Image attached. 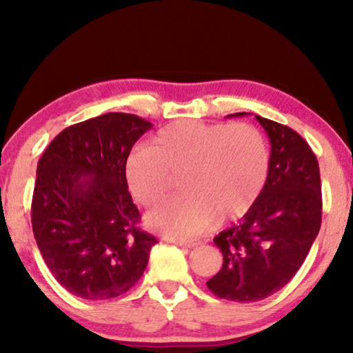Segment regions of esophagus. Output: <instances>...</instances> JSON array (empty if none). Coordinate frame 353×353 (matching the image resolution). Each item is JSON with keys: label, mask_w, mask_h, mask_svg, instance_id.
Returning <instances> with one entry per match:
<instances>
[{"label": "esophagus", "mask_w": 353, "mask_h": 353, "mask_svg": "<svg viewBox=\"0 0 353 353\" xmlns=\"http://www.w3.org/2000/svg\"><path fill=\"white\" fill-rule=\"evenodd\" d=\"M176 245H180V248H185V249H192V248H197L201 243L199 241H194V239H176L173 241Z\"/></svg>", "instance_id": "esophagus-1"}]
</instances>
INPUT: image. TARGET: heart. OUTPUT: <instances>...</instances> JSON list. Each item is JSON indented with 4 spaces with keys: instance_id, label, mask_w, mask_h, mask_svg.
Masks as SVG:
<instances>
[{
    "instance_id": "heart-1",
    "label": "heart",
    "mask_w": 353,
    "mask_h": 353,
    "mask_svg": "<svg viewBox=\"0 0 353 353\" xmlns=\"http://www.w3.org/2000/svg\"><path fill=\"white\" fill-rule=\"evenodd\" d=\"M265 138L248 123L181 120L162 128L149 148L125 162L128 190L138 204L157 205L180 176L183 194L148 215V225L173 239H186L214 221H233L252 209L268 176Z\"/></svg>"
}]
</instances>
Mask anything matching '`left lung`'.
<instances>
[{
  "mask_svg": "<svg viewBox=\"0 0 353 353\" xmlns=\"http://www.w3.org/2000/svg\"><path fill=\"white\" fill-rule=\"evenodd\" d=\"M245 112L228 117H244ZM272 151L267 183L252 209L214 243L223 265L207 288L226 301L249 303L272 296L291 281L321 226L320 167L292 128L255 115Z\"/></svg>",
  "mask_w": 353,
  "mask_h": 353,
  "instance_id": "left-lung-1",
  "label": "left lung"
}]
</instances>
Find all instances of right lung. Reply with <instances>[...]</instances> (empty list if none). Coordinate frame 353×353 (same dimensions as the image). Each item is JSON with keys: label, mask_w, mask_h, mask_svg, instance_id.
Wrapping results in <instances>:
<instances>
[{"label": "right lung", "mask_w": 353, "mask_h": 353, "mask_svg": "<svg viewBox=\"0 0 353 353\" xmlns=\"http://www.w3.org/2000/svg\"><path fill=\"white\" fill-rule=\"evenodd\" d=\"M151 128L133 114L99 115L62 130L38 162L33 236L52 276L77 297L122 296L146 270L157 239L138 228L125 162Z\"/></svg>", "instance_id": "1"}]
</instances>
